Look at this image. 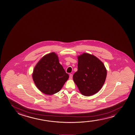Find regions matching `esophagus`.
Here are the masks:
<instances>
[{
	"mask_svg": "<svg viewBox=\"0 0 135 135\" xmlns=\"http://www.w3.org/2000/svg\"><path fill=\"white\" fill-rule=\"evenodd\" d=\"M72 78H73L72 74H70V76H69V79H72Z\"/></svg>",
	"mask_w": 135,
	"mask_h": 135,
	"instance_id": "34e87169",
	"label": "esophagus"
}]
</instances>
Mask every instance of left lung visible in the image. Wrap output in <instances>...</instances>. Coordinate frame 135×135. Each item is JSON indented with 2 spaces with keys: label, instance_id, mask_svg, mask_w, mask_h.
I'll return each mask as SVG.
<instances>
[{
  "label": "left lung",
  "instance_id": "1",
  "mask_svg": "<svg viewBox=\"0 0 135 135\" xmlns=\"http://www.w3.org/2000/svg\"><path fill=\"white\" fill-rule=\"evenodd\" d=\"M78 70L73 79L83 95L91 96L99 92L105 83L107 70L95 56L83 53L78 57Z\"/></svg>",
  "mask_w": 135,
  "mask_h": 135
}]
</instances>
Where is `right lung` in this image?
Segmentation results:
<instances>
[{"label": "right lung", "mask_w": 135, "mask_h": 135, "mask_svg": "<svg viewBox=\"0 0 135 135\" xmlns=\"http://www.w3.org/2000/svg\"><path fill=\"white\" fill-rule=\"evenodd\" d=\"M69 77L59 63L58 56L54 52L43 56L35 65L32 73L37 88L48 95L59 92Z\"/></svg>", "instance_id": "1"}]
</instances>
